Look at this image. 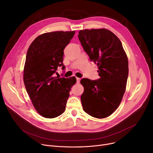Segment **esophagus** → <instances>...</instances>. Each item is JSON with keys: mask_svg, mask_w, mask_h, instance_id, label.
<instances>
[{"mask_svg": "<svg viewBox=\"0 0 153 153\" xmlns=\"http://www.w3.org/2000/svg\"><path fill=\"white\" fill-rule=\"evenodd\" d=\"M76 81H77V83H79L80 81H81V79L79 77H76Z\"/></svg>", "mask_w": 153, "mask_h": 153, "instance_id": "34e87169", "label": "esophagus"}]
</instances>
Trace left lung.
Here are the masks:
<instances>
[{
	"mask_svg": "<svg viewBox=\"0 0 153 153\" xmlns=\"http://www.w3.org/2000/svg\"><path fill=\"white\" fill-rule=\"evenodd\" d=\"M78 37L90 60L97 64L100 76L94 81L81 79L83 109L93 117L106 118L118 107L125 92L128 76L126 54L121 41L108 30H81Z\"/></svg>",
	"mask_w": 153,
	"mask_h": 153,
	"instance_id": "obj_1",
	"label": "left lung"
}]
</instances>
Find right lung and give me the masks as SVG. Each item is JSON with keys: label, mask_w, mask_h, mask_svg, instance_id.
Segmentation results:
<instances>
[{"label": "right lung", "mask_w": 153, "mask_h": 153, "mask_svg": "<svg viewBox=\"0 0 153 153\" xmlns=\"http://www.w3.org/2000/svg\"><path fill=\"white\" fill-rule=\"evenodd\" d=\"M74 31H54L38 36L28 48L23 71L27 92L38 113L47 118L61 115L66 109L75 77H54L64 66V50Z\"/></svg>", "instance_id": "right-lung-1"}]
</instances>
